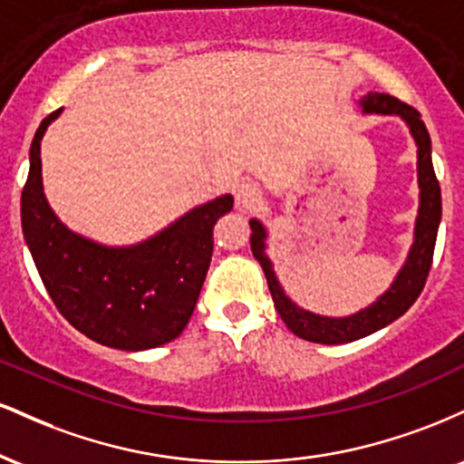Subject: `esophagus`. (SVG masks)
I'll return each instance as SVG.
<instances>
[{
	"label": "esophagus",
	"mask_w": 464,
	"mask_h": 464,
	"mask_svg": "<svg viewBox=\"0 0 464 464\" xmlns=\"http://www.w3.org/2000/svg\"><path fill=\"white\" fill-rule=\"evenodd\" d=\"M259 202H262V191H259L257 185L242 180L236 191V205L242 211H253L255 207H259Z\"/></svg>",
	"instance_id": "esophagus-1"
}]
</instances>
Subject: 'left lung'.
<instances>
[{
    "instance_id": "left-lung-1",
    "label": "left lung",
    "mask_w": 464,
    "mask_h": 464,
    "mask_svg": "<svg viewBox=\"0 0 464 464\" xmlns=\"http://www.w3.org/2000/svg\"><path fill=\"white\" fill-rule=\"evenodd\" d=\"M360 106L364 113H380V115H399L410 126L414 141H417V169H419V188H420V205L417 227H414V244L410 248V255L399 270L395 284L388 287V292L380 296L372 305L366 307L353 316L347 318H329L318 316L307 310H301L285 296L281 290L279 281L273 270V262L266 255V228L259 220H250V250L255 259L262 264L266 279H268L270 295H273L275 307L279 312L281 321L287 324L292 334H296L303 340L321 344H343L353 343V340L364 338L377 329L386 327L399 316H403L410 310L414 301L419 299L425 281H428L430 268H432L436 233L440 225V185L434 174L432 165V141L430 132L425 129L420 113L414 106H410L401 100L392 98L388 93H366L360 100Z\"/></svg>"
}]
</instances>
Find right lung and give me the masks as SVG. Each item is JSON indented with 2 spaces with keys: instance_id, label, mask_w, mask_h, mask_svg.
<instances>
[{
  "instance_id": "add662e5",
  "label": "right lung",
  "mask_w": 464,
  "mask_h": 464,
  "mask_svg": "<svg viewBox=\"0 0 464 464\" xmlns=\"http://www.w3.org/2000/svg\"><path fill=\"white\" fill-rule=\"evenodd\" d=\"M61 111L36 129L21 191V227L41 281L58 312L95 343L121 351L161 347L194 314L214 253V225L233 209V196L196 207L135 246L109 248L76 236L50 209L41 179V140Z\"/></svg>"
}]
</instances>
